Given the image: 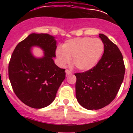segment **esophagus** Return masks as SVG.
<instances>
[{"instance_id":"34e87169","label":"esophagus","mask_w":133,"mask_h":133,"mask_svg":"<svg viewBox=\"0 0 133 133\" xmlns=\"http://www.w3.org/2000/svg\"><path fill=\"white\" fill-rule=\"evenodd\" d=\"M65 72H66V75H71V74H72V72H70V70H66Z\"/></svg>"}]
</instances>
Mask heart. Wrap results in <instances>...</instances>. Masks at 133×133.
I'll list each match as a JSON object with an SVG mask.
<instances>
[{"label":"heart","mask_w":133,"mask_h":133,"mask_svg":"<svg viewBox=\"0 0 133 133\" xmlns=\"http://www.w3.org/2000/svg\"><path fill=\"white\" fill-rule=\"evenodd\" d=\"M104 50V43L100 38L81 37L66 41L62 49L56 50V55L62 66L70 63L72 58V64L77 69L88 71L98 64Z\"/></svg>","instance_id":"heart-1"}]
</instances>
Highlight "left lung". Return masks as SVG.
<instances>
[{"instance_id":"8db88e82","label":"left lung","mask_w":133,"mask_h":133,"mask_svg":"<svg viewBox=\"0 0 133 133\" xmlns=\"http://www.w3.org/2000/svg\"><path fill=\"white\" fill-rule=\"evenodd\" d=\"M99 37L104 44L101 59L91 70L76 73L77 101L88 110H97L115 99L124 79L123 57L116 44L103 34Z\"/></svg>"}]
</instances>
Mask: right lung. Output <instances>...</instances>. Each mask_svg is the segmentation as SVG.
<instances>
[{
  "mask_svg": "<svg viewBox=\"0 0 133 133\" xmlns=\"http://www.w3.org/2000/svg\"><path fill=\"white\" fill-rule=\"evenodd\" d=\"M57 42L49 34L32 33L16 45L9 65V77L14 92L23 103L34 109L50 105L65 78L64 69L55 63ZM43 50L41 57L31 49Z\"/></svg>",
  "mask_w": 133,
  "mask_h": 133,
  "instance_id": "right-lung-1",
  "label": "right lung"
}]
</instances>
